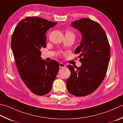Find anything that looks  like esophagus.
Returning <instances> with one entry per match:
<instances>
[{"mask_svg":"<svg viewBox=\"0 0 123 123\" xmlns=\"http://www.w3.org/2000/svg\"><path fill=\"white\" fill-rule=\"evenodd\" d=\"M59 67L60 68H65L66 67V65L63 63H60L59 64Z\"/></svg>","mask_w":123,"mask_h":123,"instance_id":"1","label":"esophagus"}]
</instances>
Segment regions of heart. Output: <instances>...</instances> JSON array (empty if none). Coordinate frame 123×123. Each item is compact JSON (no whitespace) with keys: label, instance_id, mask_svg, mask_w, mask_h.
Returning <instances> with one entry per match:
<instances>
[{"label":"heart","instance_id":"heart-1","mask_svg":"<svg viewBox=\"0 0 123 123\" xmlns=\"http://www.w3.org/2000/svg\"><path fill=\"white\" fill-rule=\"evenodd\" d=\"M66 34H67V35H74V34L72 32H71L70 31H67V32L66 33Z\"/></svg>","mask_w":123,"mask_h":123}]
</instances>
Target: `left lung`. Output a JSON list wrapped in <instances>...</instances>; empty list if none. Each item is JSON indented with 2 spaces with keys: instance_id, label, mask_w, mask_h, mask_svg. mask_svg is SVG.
<instances>
[{
  "instance_id": "1",
  "label": "left lung",
  "mask_w": 123,
  "mask_h": 123,
  "mask_svg": "<svg viewBox=\"0 0 123 123\" xmlns=\"http://www.w3.org/2000/svg\"><path fill=\"white\" fill-rule=\"evenodd\" d=\"M71 26L82 34L80 45L75 50L79 54L81 66L70 64V76L66 80L69 92L85 96L93 92L105 76L110 58V49L105 31L97 22L82 18L71 23Z\"/></svg>"
}]
</instances>
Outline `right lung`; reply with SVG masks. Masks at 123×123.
<instances>
[{
  "label": "right lung",
  "instance_id": "obj_1",
  "mask_svg": "<svg viewBox=\"0 0 123 123\" xmlns=\"http://www.w3.org/2000/svg\"><path fill=\"white\" fill-rule=\"evenodd\" d=\"M57 23L40 17H27L18 24L11 40V48L21 79L35 94L44 95L52 88L59 64L42 60L41 48L46 47L47 31Z\"/></svg>",
  "mask_w": 123,
  "mask_h": 123
}]
</instances>
